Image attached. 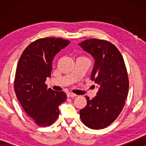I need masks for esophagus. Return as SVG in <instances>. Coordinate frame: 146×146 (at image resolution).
Returning <instances> with one entry per match:
<instances>
[{"mask_svg":"<svg viewBox=\"0 0 146 146\" xmlns=\"http://www.w3.org/2000/svg\"><path fill=\"white\" fill-rule=\"evenodd\" d=\"M76 94H73V93H71V92H68L67 94V96L68 98H73V97H76Z\"/></svg>","mask_w":146,"mask_h":146,"instance_id":"34e87169","label":"esophagus"}]
</instances>
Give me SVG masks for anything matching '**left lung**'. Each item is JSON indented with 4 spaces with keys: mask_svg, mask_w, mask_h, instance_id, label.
<instances>
[{
    "mask_svg": "<svg viewBox=\"0 0 146 146\" xmlns=\"http://www.w3.org/2000/svg\"><path fill=\"white\" fill-rule=\"evenodd\" d=\"M78 44L94 58L91 79L99 87L96 96L92 100L85 96L87 105L80 110V116L89 128H105L125 105L129 80L124 60L118 49L105 40H85Z\"/></svg>",
    "mask_w": 146,
    "mask_h": 146,
    "instance_id": "1",
    "label": "left lung"
}]
</instances>
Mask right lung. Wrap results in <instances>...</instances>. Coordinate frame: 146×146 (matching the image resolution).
<instances>
[{"mask_svg": "<svg viewBox=\"0 0 146 146\" xmlns=\"http://www.w3.org/2000/svg\"><path fill=\"white\" fill-rule=\"evenodd\" d=\"M70 41L60 38H40L28 46L21 56L14 88L25 112L40 127L50 126L59 115V106L66 100L64 92L47 88L54 57Z\"/></svg>", "mask_w": 146, "mask_h": 146, "instance_id": "right-lung-1", "label": "right lung"}]
</instances>
